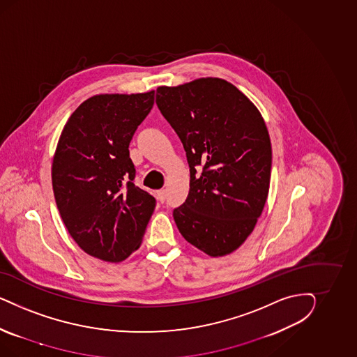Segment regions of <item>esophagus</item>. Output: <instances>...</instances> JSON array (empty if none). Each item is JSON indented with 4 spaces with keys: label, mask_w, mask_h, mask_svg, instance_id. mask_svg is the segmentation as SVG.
<instances>
[{
    "label": "esophagus",
    "mask_w": 357,
    "mask_h": 357,
    "mask_svg": "<svg viewBox=\"0 0 357 357\" xmlns=\"http://www.w3.org/2000/svg\"><path fill=\"white\" fill-rule=\"evenodd\" d=\"M157 199L163 203L165 200H166V190H160L158 192H157Z\"/></svg>",
    "instance_id": "1"
}]
</instances>
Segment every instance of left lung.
<instances>
[{
	"label": "left lung",
	"mask_w": 357,
	"mask_h": 357,
	"mask_svg": "<svg viewBox=\"0 0 357 357\" xmlns=\"http://www.w3.org/2000/svg\"><path fill=\"white\" fill-rule=\"evenodd\" d=\"M155 103L183 144L190 192L173 211L187 242L211 257L237 250L270 188V135L258 108L220 78L157 89Z\"/></svg>",
	"instance_id": "obj_1"
}]
</instances>
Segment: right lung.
<instances>
[{"instance_id": "1", "label": "right lung", "mask_w": 357, "mask_h": 357, "mask_svg": "<svg viewBox=\"0 0 357 357\" xmlns=\"http://www.w3.org/2000/svg\"><path fill=\"white\" fill-rule=\"evenodd\" d=\"M154 91L89 98L66 121L54 153L52 187L69 234L91 257L127 259L140 248L155 199L135 184L130 140Z\"/></svg>"}]
</instances>
